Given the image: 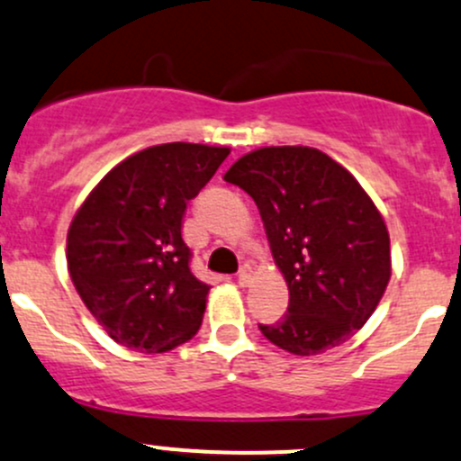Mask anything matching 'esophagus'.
I'll return each instance as SVG.
<instances>
[{
	"mask_svg": "<svg viewBox=\"0 0 461 461\" xmlns=\"http://www.w3.org/2000/svg\"><path fill=\"white\" fill-rule=\"evenodd\" d=\"M251 280H254V267H251V265H243V267L239 269V285L240 287H249Z\"/></svg>",
	"mask_w": 461,
	"mask_h": 461,
	"instance_id": "obj_1",
	"label": "esophagus"
}]
</instances>
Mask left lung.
Returning a JSON list of instances; mask_svg holds the SVG:
<instances>
[{
    "label": "left lung",
    "instance_id": "left-lung-1",
    "mask_svg": "<svg viewBox=\"0 0 461 461\" xmlns=\"http://www.w3.org/2000/svg\"><path fill=\"white\" fill-rule=\"evenodd\" d=\"M263 218L289 307L263 336L294 356H316L365 327L391 280L386 222L365 187L309 145H269L225 172Z\"/></svg>",
    "mask_w": 461,
    "mask_h": 461
}]
</instances>
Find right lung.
<instances>
[{
    "label": "right lung",
    "mask_w": 461,
    "mask_h": 461,
    "mask_svg": "<svg viewBox=\"0 0 461 461\" xmlns=\"http://www.w3.org/2000/svg\"><path fill=\"white\" fill-rule=\"evenodd\" d=\"M227 154L225 145H152L110 169L77 210L68 271L119 345L166 353L201 329L210 287L190 271L181 221Z\"/></svg>",
    "instance_id": "right-lung-1"
}]
</instances>
